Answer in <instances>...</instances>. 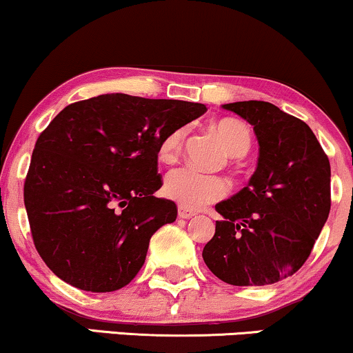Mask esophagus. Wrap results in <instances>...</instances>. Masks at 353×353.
<instances>
[{
  "label": "esophagus",
  "instance_id": "esophagus-1",
  "mask_svg": "<svg viewBox=\"0 0 353 353\" xmlns=\"http://www.w3.org/2000/svg\"><path fill=\"white\" fill-rule=\"evenodd\" d=\"M177 216H179L181 219H190V217L196 216V212L188 208H182V205H179V209H177Z\"/></svg>",
  "mask_w": 353,
  "mask_h": 353
}]
</instances>
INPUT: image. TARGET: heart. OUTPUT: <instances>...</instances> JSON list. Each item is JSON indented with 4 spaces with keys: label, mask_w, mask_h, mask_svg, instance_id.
<instances>
[{
    "label": "heart",
    "mask_w": 353,
    "mask_h": 353,
    "mask_svg": "<svg viewBox=\"0 0 353 353\" xmlns=\"http://www.w3.org/2000/svg\"><path fill=\"white\" fill-rule=\"evenodd\" d=\"M214 131L232 157H244L252 148V132L242 121L221 119L214 124ZM184 129H174L165 134L157 148V157L165 164L177 161L184 145ZM228 192L229 184L224 177L199 172L192 168L172 169L164 181L165 196L188 209L205 208L224 199Z\"/></svg>",
    "instance_id": "obj_1"
}]
</instances>
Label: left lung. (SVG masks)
I'll list each match as a JSON object with an SVG mask.
<instances>
[{"label": "left lung", "instance_id": "1", "mask_svg": "<svg viewBox=\"0 0 353 353\" xmlns=\"http://www.w3.org/2000/svg\"><path fill=\"white\" fill-rule=\"evenodd\" d=\"M254 125L259 163L247 188L219 202L216 234L202 250L230 285H267L309 259L330 212V163L312 129L265 101L224 104Z\"/></svg>", "mask_w": 353, "mask_h": 353}]
</instances>
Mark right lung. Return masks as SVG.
<instances>
[{
	"label": "right lung",
	"mask_w": 353,
	"mask_h": 353,
	"mask_svg": "<svg viewBox=\"0 0 353 353\" xmlns=\"http://www.w3.org/2000/svg\"><path fill=\"white\" fill-rule=\"evenodd\" d=\"M208 111L204 104L101 94L66 106L39 134L24 181L38 254L61 281L88 292L128 285L157 229L177 217L157 148Z\"/></svg>",
	"instance_id": "1"
}]
</instances>
